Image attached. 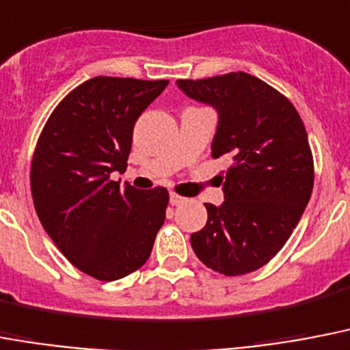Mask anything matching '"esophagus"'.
I'll list each match as a JSON object with an SVG mask.
<instances>
[{"label":"esophagus","mask_w":350,"mask_h":350,"mask_svg":"<svg viewBox=\"0 0 350 350\" xmlns=\"http://www.w3.org/2000/svg\"><path fill=\"white\" fill-rule=\"evenodd\" d=\"M184 200H186V198L177 195V193H172V195H170V204H172V206H178V204H183Z\"/></svg>","instance_id":"esophagus-1"}]
</instances>
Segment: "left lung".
Instances as JSON below:
<instances>
[{"mask_svg": "<svg viewBox=\"0 0 350 350\" xmlns=\"http://www.w3.org/2000/svg\"><path fill=\"white\" fill-rule=\"evenodd\" d=\"M177 86L215 108L211 157L233 161L220 177L224 202L206 204L208 222L191 234L193 251L226 276L260 269L284 247L311 198L306 126L287 97L245 72L178 79Z\"/></svg>", "mask_w": 350, "mask_h": 350, "instance_id": "obj_1", "label": "left lung"}]
</instances>
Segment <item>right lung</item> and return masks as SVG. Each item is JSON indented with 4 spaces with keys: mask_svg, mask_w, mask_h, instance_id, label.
Returning <instances> with one entry per match:
<instances>
[{
    "mask_svg": "<svg viewBox=\"0 0 350 350\" xmlns=\"http://www.w3.org/2000/svg\"><path fill=\"white\" fill-rule=\"evenodd\" d=\"M167 81L94 77L61 100L33 152L30 188L44 231L86 275L113 282L141 267L166 219L167 191L121 186L137 119Z\"/></svg>",
    "mask_w": 350,
    "mask_h": 350,
    "instance_id": "add662e5",
    "label": "right lung"
}]
</instances>
